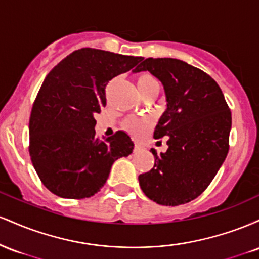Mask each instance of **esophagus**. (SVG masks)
<instances>
[{
    "instance_id": "34e87169",
    "label": "esophagus",
    "mask_w": 259,
    "mask_h": 259,
    "mask_svg": "<svg viewBox=\"0 0 259 259\" xmlns=\"http://www.w3.org/2000/svg\"><path fill=\"white\" fill-rule=\"evenodd\" d=\"M140 150H141V146H140V145H135V147H134V151H135V152H139Z\"/></svg>"
}]
</instances>
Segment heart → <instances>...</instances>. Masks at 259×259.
<instances>
[{
  "mask_svg": "<svg viewBox=\"0 0 259 259\" xmlns=\"http://www.w3.org/2000/svg\"><path fill=\"white\" fill-rule=\"evenodd\" d=\"M136 85H138L140 94H142V92L150 90V89L154 88V86H158V82H157V80L151 74L141 73L136 78ZM148 127H150V121L148 120L130 119L126 121V129L135 136L144 135L147 132Z\"/></svg>",
  "mask_w": 259,
  "mask_h": 259,
  "instance_id": "1",
  "label": "heart"
}]
</instances>
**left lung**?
Here are the masks:
<instances>
[{"label": "left lung", "instance_id": "obj_1", "mask_svg": "<svg viewBox=\"0 0 259 259\" xmlns=\"http://www.w3.org/2000/svg\"><path fill=\"white\" fill-rule=\"evenodd\" d=\"M150 72L162 82L165 111L153 138L167 136L168 150L139 175L150 200L179 206L198 197L218 173L229 151L231 113L218 84L208 74L175 58H147L133 73Z\"/></svg>", "mask_w": 259, "mask_h": 259}]
</instances>
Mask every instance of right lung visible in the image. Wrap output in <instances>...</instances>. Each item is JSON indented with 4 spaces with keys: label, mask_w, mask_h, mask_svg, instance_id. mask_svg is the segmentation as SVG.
Returning <instances> with one entry per match:
<instances>
[{
    "label": "right lung",
    "mask_w": 259,
    "mask_h": 259,
    "mask_svg": "<svg viewBox=\"0 0 259 259\" xmlns=\"http://www.w3.org/2000/svg\"><path fill=\"white\" fill-rule=\"evenodd\" d=\"M142 57L81 49L45 79L30 115L31 162L50 191L63 198L91 197L108 179L112 164L133 152L125 132L101 141L95 114L106 106L109 80L129 72Z\"/></svg>",
    "instance_id": "add662e5"
}]
</instances>
